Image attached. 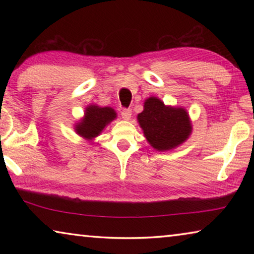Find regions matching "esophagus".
I'll return each mask as SVG.
<instances>
[{
    "label": "esophagus",
    "mask_w": 254,
    "mask_h": 254,
    "mask_svg": "<svg viewBox=\"0 0 254 254\" xmlns=\"http://www.w3.org/2000/svg\"><path fill=\"white\" fill-rule=\"evenodd\" d=\"M121 115L124 120H130L132 115V110L131 109H123L121 112Z\"/></svg>",
    "instance_id": "obj_1"
}]
</instances>
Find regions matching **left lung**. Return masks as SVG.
<instances>
[{
    "label": "left lung",
    "instance_id": "left-lung-1",
    "mask_svg": "<svg viewBox=\"0 0 254 254\" xmlns=\"http://www.w3.org/2000/svg\"><path fill=\"white\" fill-rule=\"evenodd\" d=\"M137 121L145 139L159 151L174 149L184 143L192 128L184 107L167 106L153 96L145 100L143 111L137 114Z\"/></svg>",
    "mask_w": 254,
    "mask_h": 254
}]
</instances>
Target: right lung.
<instances>
[{
    "label": "right lung",
    "mask_w": 254,
    "mask_h": 254,
    "mask_svg": "<svg viewBox=\"0 0 254 254\" xmlns=\"http://www.w3.org/2000/svg\"><path fill=\"white\" fill-rule=\"evenodd\" d=\"M117 118L112 107L89 105L86 107L84 118L75 126V131L84 139L91 141L101 134L105 127Z\"/></svg>",
    "instance_id": "right-lung-1"
}]
</instances>
